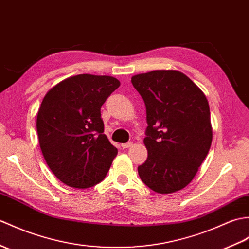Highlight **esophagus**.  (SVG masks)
Listing matches in <instances>:
<instances>
[{
	"label": "esophagus",
	"instance_id": "obj_1",
	"mask_svg": "<svg viewBox=\"0 0 249 249\" xmlns=\"http://www.w3.org/2000/svg\"><path fill=\"white\" fill-rule=\"evenodd\" d=\"M132 145H134V143H132V142H128V143H124V144H122V145H121V146H122V148H123V149H126V148H129V147H131Z\"/></svg>",
	"mask_w": 249,
	"mask_h": 249
}]
</instances>
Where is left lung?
Listing matches in <instances>:
<instances>
[{"label": "left lung", "mask_w": 249, "mask_h": 249, "mask_svg": "<svg viewBox=\"0 0 249 249\" xmlns=\"http://www.w3.org/2000/svg\"><path fill=\"white\" fill-rule=\"evenodd\" d=\"M131 83L146 107L147 159L138 166L141 180L160 194L186 188L212 142L210 108L205 93L176 70L137 74Z\"/></svg>", "instance_id": "obj_1"}]
</instances>
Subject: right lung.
I'll list each match as a JSON object with an SVG mask.
<instances>
[{"mask_svg": "<svg viewBox=\"0 0 249 249\" xmlns=\"http://www.w3.org/2000/svg\"><path fill=\"white\" fill-rule=\"evenodd\" d=\"M107 75L79 74L46 92L37 114L46 164L67 186L88 189L102 181L118 154L104 132L101 107L120 87Z\"/></svg>", "mask_w": 249, "mask_h": 249, "instance_id": "1", "label": "right lung"}]
</instances>
